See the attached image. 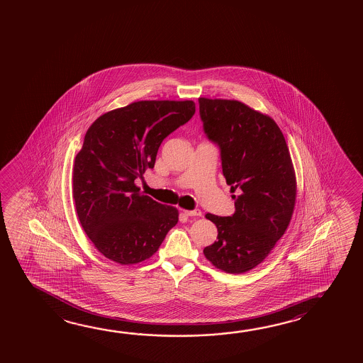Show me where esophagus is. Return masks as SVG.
Here are the masks:
<instances>
[{
  "label": "esophagus",
  "mask_w": 363,
  "mask_h": 363,
  "mask_svg": "<svg viewBox=\"0 0 363 363\" xmlns=\"http://www.w3.org/2000/svg\"><path fill=\"white\" fill-rule=\"evenodd\" d=\"M184 213L187 216H201V211L199 208H195V210H184Z\"/></svg>",
  "instance_id": "34e87169"
}]
</instances>
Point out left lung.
<instances>
[{
    "label": "left lung",
    "instance_id": "1",
    "mask_svg": "<svg viewBox=\"0 0 363 363\" xmlns=\"http://www.w3.org/2000/svg\"><path fill=\"white\" fill-rule=\"evenodd\" d=\"M199 104L203 130L220 147L226 184L239 191L232 216L205 215L218 228V240L203 255L226 274H244L266 259L291 221L297 189L291 155L266 113L237 100L200 97Z\"/></svg>",
    "mask_w": 363,
    "mask_h": 363
}]
</instances>
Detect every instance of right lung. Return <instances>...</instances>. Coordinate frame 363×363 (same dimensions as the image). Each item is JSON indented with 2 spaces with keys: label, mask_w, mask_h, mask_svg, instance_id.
<instances>
[{
  "label": "right lung",
  "mask_w": 363,
  "mask_h": 363,
  "mask_svg": "<svg viewBox=\"0 0 363 363\" xmlns=\"http://www.w3.org/2000/svg\"><path fill=\"white\" fill-rule=\"evenodd\" d=\"M195 102L147 100L92 123L74 158L72 194L78 219L101 255L135 264L155 255L179 210L140 194L135 179L153 168L163 139L187 123Z\"/></svg>",
  "instance_id": "obj_1"
}]
</instances>
